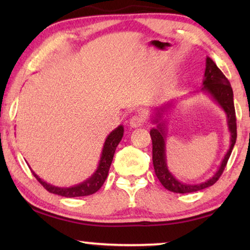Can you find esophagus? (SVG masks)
<instances>
[{
  "mask_svg": "<svg viewBox=\"0 0 250 250\" xmlns=\"http://www.w3.org/2000/svg\"><path fill=\"white\" fill-rule=\"evenodd\" d=\"M146 118L141 115H134L130 118V125L132 128H138V126H141L145 125Z\"/></svg>",
  "mask_w": 250,
  "mask_h": 250,
  "instance_id": "34e87169",
  "label": "esophagus"
}]
</instances>
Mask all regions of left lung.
I'll return each instance as SVG.
<instances>
[{
    "instance_id": "left-lung-1",
    "label": "left lung",
    "mask_w": 250,
    "mask_h": 250,
    "mask_svg": "<svg viewBox=\"0 0 250 250\" xmlns=\"http://www.w3.org/2000/svg\"><path fill=\"white\" fill-rule=\"evenodd\" d=\"M204 87L203 89L208 91L209 94L213 96V98L221 104V107L225 110L228 118V126H229V131L231 133V140H230V147L229 150L224 158L223 162L221 164V167L216 172L210 180H208L205 183L196 184V185H189L184 184L177 181L174 176H173L167 170V162H166V149H164V132L163 129L161 128L162 125H159L158 129H152L150 131V135L152 139V161H153V167L155 175L158 177L164 188L168 191L173 193H180V194H188L201 191L206 188L214 185L218 181L219 177L222 176L224 170H225L226 164L228 162V159L231 154L232 147H234L237 139V125H236V112H235V105H234V99H232V89L230 86V83L225 77V75L222 73V70L218 68L216 64L211 61L209 57L206 58V69H205V80H204ZM166 110V107L160 108L158 111V117L161 118L162 112Z\"/></svg>"
}]
</instances>
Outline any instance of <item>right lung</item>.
Instances as JSON below:
<instances>
[{"label":"right lung","instance_id":"1","mask_svg":"<svg viewBox=\"0 0 250 250\" xmlns=\"http://www.w3.org/2000/svg\"><path fill=\"white\" fill-rule=\"evenodd\" d=\"M122 135H124V126L120 125L118 126L116 130H113L111 133L108 135L107 140L104 142L103 154H101L99 167L95 172V174L92 175L90 179L83 182L73 188H57V186H53L50 184H47L46 182L42 181L35 173H33V175L36 177V180L40 182L41 185H43V188L48 191L49 193L57 194V195L65 196V197H79V196H88L91 194L99 191L101 186L104 185L105 179H107L110 166H111L113 155H115V151L117 149L118 145L121 141Z\"/></svg>","mask_w":250,"mask_h":250}]
</instances>
